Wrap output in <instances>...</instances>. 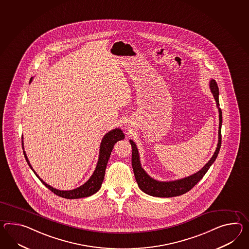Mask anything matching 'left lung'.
<instances>
[{
    "instance_id": "left-lung-1",
    "label": "left lung",
    "mask_w": 249,
    "mask_h": 249,
    "mask_svg": "<svg viewBox=\"0 0 249 249\" xmlns=\"http://www.w3.org/2000/svg\"><path fill=\"white\" fill-rule=\"evenodd\" d=\"M211 90L213 93L214 99L217 103V106H219L218 102V87L215 80L211 81ZM219 112V127H218V143L217 149L214 153L213 158L207 163L202 169L200 170L198 173L194 174L193 176H189L186 178H183L181 180L173 181V182H158L154 179H152L150 176L146 175V172L143 170L140 165V157L139 151L137 149V146L135 145L132 140H129L131 146H132V167H133L134 175L136 181L138 182V185L145 194L155 196V197H175L179 196L182 194H186L191 189L194 188L195 184L202 179V177L205 176L207 171L211 167V165L214 163L216 158L218 157L219 148L221 146V125H222V111L221 109L218 108Z\"/></svg>"
}]
</instances>
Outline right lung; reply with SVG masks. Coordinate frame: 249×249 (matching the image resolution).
<instances>
[{
    "instance_id": "add662e5",
    "label": "right lung",
    "mask_w": 249,
    "mask_h": 249,
    "mask_svg": "<svg viewBox=\"0 0 249 249\" xmlns=\"http://www.w3.org/2000/svg\"><path fill=\"white\" fill-rule=\"evenodd\" d=\"M125 138L124 134L122 132L120 128H115L111 131H109V133L106 134L103 139V141L101 143V148H100V157H99V161H98L97 166L96 169L94 171L93 175L91 176V178L85 182L84 185L80 186L79 188L74 189L72 191H59V190H55V189L49 186V184H47L46 182H43L42 180L39 178V176L36 175L35 171L32 168L29 159L26 156V153L23 150L25 159L27 161V163L30 165L32 171L34 172V174L36 175V177L41 181L43 184L48 187V188L54 194H56L57 196H60L62 198H66V199H79V198H84V197H88L91 196L92 194L97 193L98 191L101 188L102 183L104 179L105 176V170L106 166L108 164V160H109V156L112 151L113 146L115 145L116 142L119 140H123ZM21 144L23 146V141L21 140ZM23 148V146H22Z\"/></svg>"
}]
</instances>
